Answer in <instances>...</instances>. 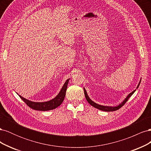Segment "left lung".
<instances>
[{"label":"left lung","mask_w":151,"mask_h":151,"mask_svg":"<svg viewBox=\"0 0 151 151\" xmlns=\"http://www.w3.org/2000/svg\"><path fill=\"white\" fill-rule=\"evenodd\" d=\"M140 81H140V82H139V83L137 87V88H139V86L140 83ZM84 94H85L86 99L87 101H88V102L91 105V106H93V107H94V108H97V109H100V110L104 111H113L118 110V109H120L121 107H122V106H123V105L125 104V103L128 101V99H129V98L131 96H132V94H133L135 93V91H136V89L134 90V91H132V93H130L126 97V98H125L124 100H123V101L120 104H118V106H103V105L98 104H97V103H94V101H93L92 100H91V99L89 98V96L88 95V94H87L86 91V89H85L84 88Z\"/></svg>","instance_id":"obj_1"}]
</instances>
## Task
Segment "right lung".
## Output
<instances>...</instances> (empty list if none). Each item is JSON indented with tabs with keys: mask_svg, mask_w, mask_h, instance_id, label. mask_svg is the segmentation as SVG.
<instances>
[{
	"mask_svg": "<svg viewBox=\"0 0 151 151\" xmlns=\"http://www.w3.org/2000/svg\"><path fill=\"white\" fill-rule=\"evenodd\" d=\"M69 79H68L65 81V83H64V84H63L60 91L57 95V96L48 101H45V102L31 101L23 97H22L21 96L19 95L18 94H17L19 95V96L22 99V100H23L24 102L28 105L29 107H30L32 109H35V110H38V111L52 110V109H55L62 103L63 99H64L65 96L66 90L67 88V85H68V81H69Z\"/></svg>",
	"mask_w": 151,
	"mask_h": 151,
	"instance_id": "add662e5",
	"label": "right lung"
}]
</instances>
